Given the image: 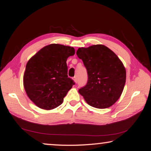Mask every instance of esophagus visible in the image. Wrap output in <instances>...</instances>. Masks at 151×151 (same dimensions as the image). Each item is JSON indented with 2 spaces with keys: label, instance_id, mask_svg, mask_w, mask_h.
Returning a JSON list of instances; mask_svg holds the SVG:
<instances>
[{
  "label": "esophagus",
  "instance_id": "1",
  "mask_svg": "<svg viewBox=\"0 0 151 151\" xmlns=\"http://www.w3.org/2000/svg\"><path fill=\"white\" fill-rule=\"evenodd\" d=\"M73 79V81H74V82H75V83L77 82V77H76V76H75V77H74Z\"/></svg>",
  "mask_w": 151,
  "mask_h": 151
}]
</instances>
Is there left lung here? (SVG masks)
Segmentation results:
<instances>
[{"mask_svg":"<svg viewBox=\"0 0 151 151\" xmlns=\"http://www.w3.org/2000/svg\"><path fill=\"white\" fill-rule=\"evenodd\" d=\"M76 55L88 72V82L78 92L88 105L110 107L117 101L126 83V71L119 57L103 44L79 48Z\"/></svg>","mask_w":151,"mask_h":151,"instance_id":"obj_1","label":"left lung"}]
</instances>
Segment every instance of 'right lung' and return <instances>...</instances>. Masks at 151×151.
<instances>
[{
  "label": "right lung",
  "mask_w": 151,
  "mask_h": 151,
  "mask_svg": "<svg viewBox=\"0 0 151 151\" xmlns=\"http://www.w3.org/2000/svg\"><path fill=\"white\" fill-rule=\"evenodd\" d=\"M70 46L51 44L29 60L23 75V86L38 107L52 110L60 106L75 84L68 77L67 60L75 54Z\"/></svg>",
  "instance_id": "right-lung-1"
}]
</instances>
